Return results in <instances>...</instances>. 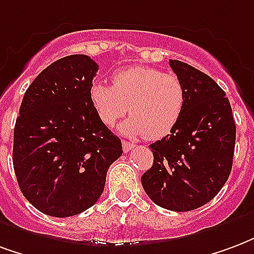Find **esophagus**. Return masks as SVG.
I'll return each mask as SVG.
<instances>
[{
  "label": "esophagus",
  "instance_id": "34e87169",
  "mask_svg": "<svg viewBox=\"0 0 254 254\" xmlns=\"http://www.w3.org/2000/svg\"><path fill=\"white\" fill-rule=\"evenodd\" d=\"M133 148H134V144H132V142H127L125 140L122 141V149H124V152H129Z\"/></svg>",
  "mask_w": 254,
  "mask_h": 254
}]
</instances>
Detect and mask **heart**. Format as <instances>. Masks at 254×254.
I'll return each mask as SVG.
<instances>
[{
	"mask_svg": "<svg viewBox=\"0 0 254 254\" xmlns=\"http://www.w3.org/2000/svg\"><path fill=\"white\" fill-rule=\"evenodd\" d=\"M89 94L105 125L113 127L127 112L130 117L121 124V132L134 137L145 134L149 140L167 136L186 105V87L178 75L142 65L116 72L113 86L94 83Z\"/></svg>",
	"mask_w": 254,
	"mask_h": 254,
	"instance_id": "obj_1",
	"label": "heart"
}]
</instances>
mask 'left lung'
<instances>
[{
    "instance_id": "8db88e82",
    "label": "left lung",
    "mask_w": 254,
    "mask_h": 254,
    "mask_svg": "<svg viewBox=\"0 0 254 254\" xmlns=\"http://www.w3.org/2000/svg\"><path fill=\"white\" fill-rule=\"evenodd\" d=\"M170 65L185 84V110L171 134L149 145L153 165L141 176V185L157 206L190 211L210 202L226 183L236 124L215 80L180 60H170Z\"/></svg>"
}]
</instances>
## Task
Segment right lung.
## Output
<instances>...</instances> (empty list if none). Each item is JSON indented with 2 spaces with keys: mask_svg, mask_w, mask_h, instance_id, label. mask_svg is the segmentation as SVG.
<instances>
[{
  "mask_svg": "<svg viewBox=\"0 0 254 254\" xmlns=\"http://www.w3.org/2000/svg\"><path fill=\"white\" fill-rule=\"evenodd\" d=\"M98 64L69 55L43 69L24 94L13 138V167L22 195L41 213L71 217L93 206L121 140L90 101Z\"/></svg>",
  "mask_w": 254,
  "mask_h": 254,
  "instance_id": "obj_1",
  "label": "right lung"
}]
</instances>
